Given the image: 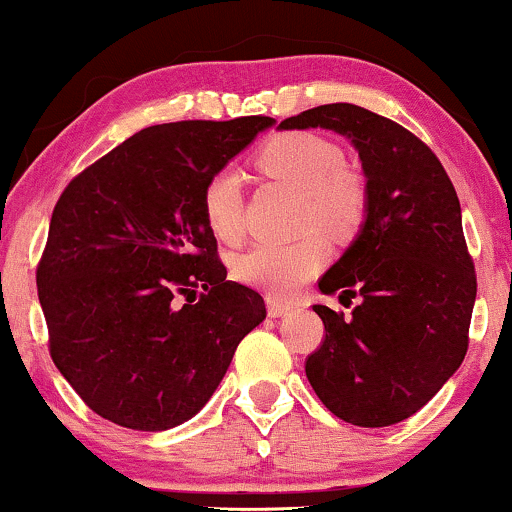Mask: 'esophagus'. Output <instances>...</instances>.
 <instances>
[{
    "mask_svg": "<svg viewBox=\"0 0 512 512\" xmlns=\"http://www.w3.org/2000/svg\"><path fill=\"white\" fill-rule=\"evenodd\" d=\"M267 310L272 317H283L293 310V305L286 303V300H279V298H267Z\"/></svg>",
    "mask_w": 512,
    "mask_h": 512,
    "instance_id": "1",
    "label": "esophagus"
}]
</instances>
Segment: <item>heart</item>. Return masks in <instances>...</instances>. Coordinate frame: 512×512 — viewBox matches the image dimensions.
<instances>
[{"label": "heart", "mask_w": 512, "mask_h": 512, "mask_svg": "<svg viewBox=\"0 0 512 512\" xmlns=\"http://www.w3.org/2000/svg\"><path fill=\"white\" fill-rule=\"evenodd\" d=\"M257 166L283 186L305 197V224L331 236H346L365 212V186L343 169L341 147L315 133H283L257 155ZM202 217L224 243L243 236V178L221 166L202 186ZM324 243L307 236L295 243H260L238 260V276L250 286L288 298L322 269Z\"/></svg>", "instance_id": "1"}]
</instances>
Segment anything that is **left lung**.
<instances>
[{
    "instance_id": "left-lung-1",
    "label": "left lung",
    "mask_w": 512,
    "mask_h": 512,
    "mask_svg": "<svg viewBox=\"0 0 512 512\" xmlns=\"http://www.w3.org/2000/svg\"><path fill=\"white\" fill-rule=\"evenodd\" d=\"M329 128L367 178L365 224L319 279L353 317L315 305L324 341L305 360L319 400L357 427H389L432 400L463 365L477 274L455 188L439 157L400 123L357 104H322L279 128Z\"/></svg>"
}]
</instances>
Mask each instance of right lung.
Returning a JSON list of instances; mask_svg holds the SVG:
<instances>
[{
	"mask_svg": "<svg viewBox=\"0 0 512 512\" xmlns=\"http://www.w3.org/2000/svg\"><path fill=\"white\" fill-rule=\"evenodd\" d=\"M272 123L143 128L80 171L54 205L38 264L49 355L104 420L138 432L190 420L267 317L260 293L226 279L200 197Z\"/></svg>",
	"mask_w": 512,
	"mask_h": 512,
	"instance_id": "1",
	"label": "right lung"
}]
</instances>
